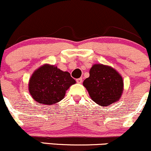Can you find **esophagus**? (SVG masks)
Returning a JSON list of instances; mask_svg holds the SVG:
<instances>
[{
	"mask_svg": "<svg viewBox=\"0 0 151 151\" xmlns=\"http://www.w3.org/2000/svg\"><path fill=\"white\" fill-rule=\"evenodd\" d=\"M82 81H83V79L81 78H80L76 79V82H77L78 83H82Z\"/></svg>",
	"mask_w": 151,
	"mask_h": 151,
	"instance_id": "1",
	"label": "esophagus"
}]
</instances>
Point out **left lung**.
<instances>
[{"instance_id": "left-lung-1", "label": "left lung", "mask_w": 151, "mask_h": 151, "mask_svg": "<svg viewBox=\"0 0 151 151\" xmlns=\"http://www.w3.org/2000/svg\"><path fill=\"white\" fill-rule=\"evenodd\" d=\"M91 99L99 106H107L118 101L123 91V78L113 68L95 64L89 78L83 81Z\"/></svg>"}]
</instances>
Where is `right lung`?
I'll use <instances>...</instances> for the list:
<instances>
[{
    "label": "right lung",
    "instance_id": "obj_1",
    "mask_svg": "<svg viewBox=\"0 0 151 151\" xmlns=\"http://www.w3.org/2000/svg\"><path fill=\"white\" fill-rule=\"evenodd\" d=\"M74 83L76 81L68 72L45 64L33 73L28 87L35 101L41 104L53 105L61 101L65 91Z\"/></svg>",
    "mask_w": 151,
    "mask_h": 151
}]
</instances>
